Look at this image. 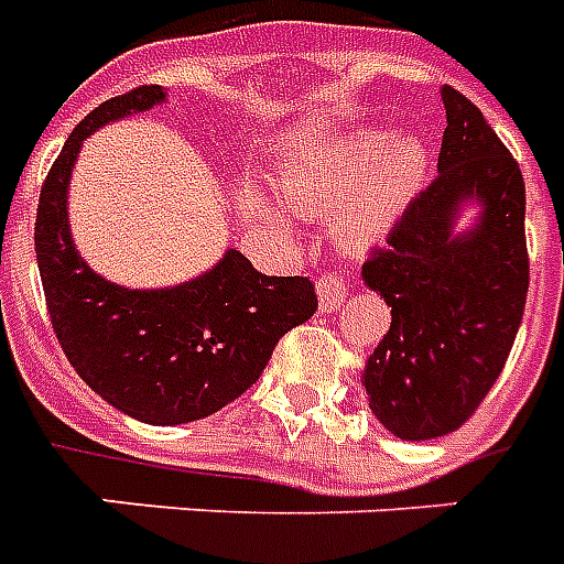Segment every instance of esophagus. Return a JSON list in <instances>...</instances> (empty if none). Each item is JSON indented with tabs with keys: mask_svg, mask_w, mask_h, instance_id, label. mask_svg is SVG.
I'll return each mask as SVG.
<instances>
[{
	"mask_svg": "<svg viewBox=\"0 0 564 564\" xmlns=\"http://www.w3.org/2000/svg\"><path fill=\"white\" fill-rule=\"evenodd\" d=\"M318 290V310L322 313H334L339 304L345 301V295H348V281H345L343 274H322L316 283Z\"/></svg>",
	"mask_w": 564,
	"mask_h": 564,
	"instance_id": "esophagus-1",
	"label": "esophagus"
}]
</instances>
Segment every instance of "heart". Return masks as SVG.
<instances>
[{
  "instance_id": "1",
  "label": "heart",
  "mask_w": 564,
  "mask_h": 564,
  "mask_svg": "<svg viewBox=\"0 0 564 564\" xmlns=\"http://www.w3.org/2000/svg\"><path fill=\"white\" fill-rule=\"evenodd\" d=\"M427 178V152L419 140H392L389 131H357L334 149L283 172L281 193L299 213L334 210L345 246H375L398 225Z\"/></svg>"
}]
</instances>
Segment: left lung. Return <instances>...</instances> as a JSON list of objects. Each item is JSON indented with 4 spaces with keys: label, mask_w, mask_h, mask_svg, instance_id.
<instances>
[{
    "label": "left lung",
    "mask_w": 564,
    "mask_h": 564,
    "mask_svg": "<svg viewBox=\"0 0 564 564\" xmlns=\"http://www.w3.org/2000/svg\"><path fill=\"white\" fill-rule=\"evenodd\" d=\"M438 96V175L362 265L366 286L392 307L362 386L377 421L403 442L447 436L471 419L507 366L530 286L516 158L471 99L447 84ZM471 200L478 221L456 235Z\"/></svg>",
    "instance_id": "left-lung-1"
}]
</instances>
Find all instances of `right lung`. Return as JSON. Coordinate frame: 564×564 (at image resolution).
I'll return each instance as SVG.
<instances>
[{
	"label": "right lung",
	"mask_w": 564,
	"mask_h": 564,
	"mask_svg": "<svg viewBox=\"0 0 564 564\" xmlns=\"http://www.w3.org/2000/svg\"><path fill=\"white\" fill-rule=\"evenodd\" d=\"M166 99L158 84L101 101L66 137L40 189L34 251L57 343L84 383L145 424H187L257 383L274 345L318 307L310 278H269L228 248L210 272L166 290H128L84 263L66 195L78 149L108 122Z\"/></svg>",
	"instance_id": "add662e5"
}]
</instances>
